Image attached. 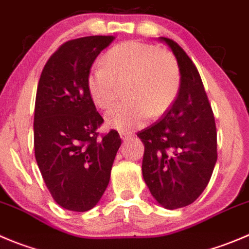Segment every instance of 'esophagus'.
<instances>
[{"label":"esophagus","instance_id":"34e87169","mask_svg":"<svg viewBox=\"0 0 249 249\" xmlns=\"http://www.w3.org/2000/svg\"><path fill=\"white\" fill-rule=\"evenodd\" d=\"M120 137L122 141H128V139H131L132 134L131 133H126V132H120Z\"/></svg>","mask_w":249,"mask_h":249}]
</instances>
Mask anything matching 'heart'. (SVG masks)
Here are the masks:
<instances>
[{
	"mask_svg": "<svg viewBox=\"0 0 249 249\" xmlns=\"http://www.w3.org/2000/svg\"><path fill=\"white\" fill-rule=\"evenodd\" d=\"M87 79L88 93L98 107L108 108L115 101L116 88L124 83L129 103L106 113V124L121 132L134 131L172 105L179 90V71L170 53L139 41L112 47Z\"/></svg>",
	"mask_w": 249,
	"mask_h": 249,
	"instance_id": "heart-1",
	"label": "heart"
}]
</instances>
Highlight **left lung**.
Segmentation results:
<instances>
[{
  "mask_svg": "<svg viewBox=\"0 0 249 249\" xmlns=\"http://www.w3.org/2000/svg\"><path fill=\"white\" fill-rule=\"evenodd\" d=\"M179 90L164 117L138 133L144 144L142 172L151 196L165 209L192 204L209 183L216 164V127L197 68L174 40Z\"/></svg>",
  "mask_w": 249,
  "mask_h": 249,
  "instance_id": "1",
  "label": "left lung"
}]
</instances>
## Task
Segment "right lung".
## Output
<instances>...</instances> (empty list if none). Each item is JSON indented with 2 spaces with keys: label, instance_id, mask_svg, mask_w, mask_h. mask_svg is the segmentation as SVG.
I'll return each mask as SVG.
<instances>
[{
  "label": "right lung",
  "instance_id": "obj_1",
  "mask_svg": "<svg viewBox=\"0 0 249 249\" xmlns=\"http://www.w3.org/2000/svg\"><path fill=\"white\" fill-rule=\"evenodd\" d=\"M113 39L95 35L65 42L49 58L37 84L35 159L55 202L72 212L98 204L121 145L117 131L98 137L104 120L87 88L94 61Z\"/></svg>",
  "mask_w": 249,
  "mask_h": 249
}]
</instances>
